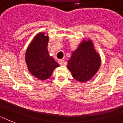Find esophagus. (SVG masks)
Masks as SVG:
<instances>
[{"instance_id": "34e87169", "label": "esophagus", "mask_w": 123, "mask_h": 123, "mask_svg": "<svg viewBox=\"0 0 123 123\" xmlns=\"http://www.w3.org/2000/svg\"><path fill=\"white\" fill-rule=\"evenodd\" d=\"M58 63L60 65H62L64 63V61L62 59H61V60H59L58 61Z\"/></svg>"}]
</instances>
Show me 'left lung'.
<instances>
[{
  "label": "left lung",
  "instance_id": "8db88e82",
  "mask_svg": "<svg viewBox=\"0 0 123 123\" xmlns=\"http://www.w3.org/2000/svg\"><path fill=\"white\" fill-rule=\"evenodd\" d=\"M101 57L91 39H84L72 53L67 68L75 80L86 82L92 78L99 69Z\"/></svg>",
  "mask_w": 123,
  "mask_h": 123
}]
</instances>
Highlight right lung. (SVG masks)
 Returning a JSON list of instances; mask_svg holds the SVG:
<instances>
[{
  "mask_svg": "<svg viewBox=\"0 0 123 123\" xmlns=\"http://www.w3.org/2000/svg\"><path fill=\"white\" fill-rule=\"evenodd\" d=\"M49 37L40 32L34 37L25 53V62L32 75L40 80H45L52 75L54 69L59 66L48 54Z\"/></svg>",
  "mask_w": 123,
  "mask_h": 123,
  "instance_id": "obj_1",
  "label": "right lung"
}]
</instances>
